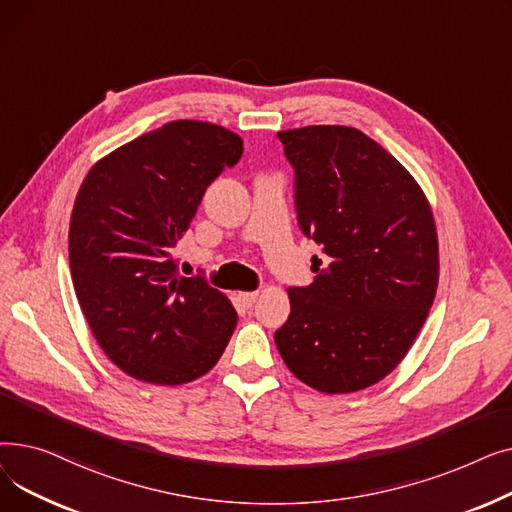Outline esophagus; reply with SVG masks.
Returning <instances> with one entry per match:
<instances>
[{"instance_id":"1","label":"esophagus","mask_w":512,"mask_h":512,"mask_svg":"<svg viewBox=\"0 0 512 512\" xmlns=\"http://www.w3.org/2000/svg\"><path fill=\"white\" fill-rule=\"evenodd\" d=\"M257 297H259V292H255V290H253V292H240V294H238V301L249 309V307L255 305Z\"/></svg>"}]
</instances>
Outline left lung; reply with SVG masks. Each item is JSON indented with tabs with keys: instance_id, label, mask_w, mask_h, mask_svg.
<instances>
[{
	"instance_id": "1",
	"label": "left lung",
	"mask_w": 512,
	"mask_h": 512,
	"mask_svg": "<svg viewBox=\"0 0 512 512\" xmlns=\"http://www.w3.org/2000/svg\"><path fill=\"white\" fill-rule=\"evenodd\" d=\"M303 234L324 253L288 288L276 346L307 386L346 394L384 380L415 342L438 288L432 209L398 159L357 128L278 132Z\"/></svg>"
}]
</instances>
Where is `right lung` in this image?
Instances as JSON below:
<instances>
[{"mask_svg":"<svg viewBox=\"0 0 512 512\" xmlns=\"http://www.w3.org/2000/svg\"><path fill=\"white\" fill-rule=\"evenodd\" d=\"M242 155L238 134L174 120L105 155L80 184L68 251L76 299L124 373L178 386L220 361L236 311L172 259L207 186Z\"/></svg>","mask_w":512,"mask_h":512,"instance_id":"1","label":"right lung"}]
</instances>
